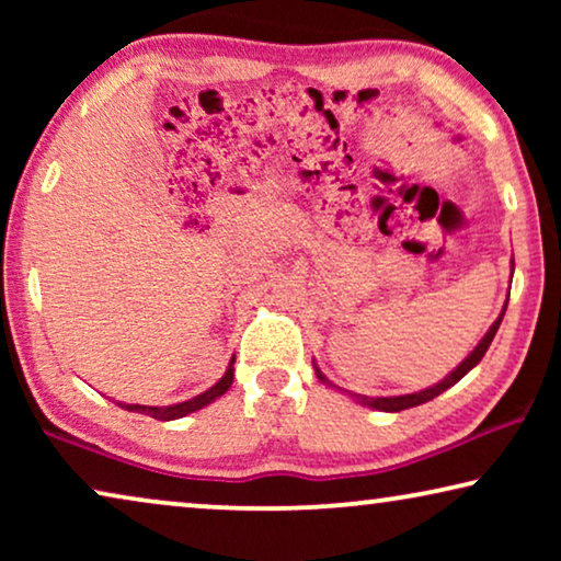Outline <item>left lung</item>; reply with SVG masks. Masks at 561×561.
<instances>
[{
	"label": "left lung",
	"instance_id": "left-lung-1",
	"mask_svg": "<svg viewBox=\"0 0 561 561\" xmlns=\"http://www.w3.org/2000/svg\"><path fill=\"white\" fill-rule=\"evenodd\" d=\"M505 306H508V301H505ZM505 306H503V311H501V317H497L495 321H493V327L488 329L485 332V336H482V340L478 342V347H474L470 355H467L462 363H459L455 370H451L447 378L444 380H439L436 382V386H432V388H426V390H419V393H405V396H390V398H370V396H352V398H357L359 403L363 405H370V409H378V411H388V413H396V411H405V409H413V405H421V403H426V401H432V398H436L439 393H444V390L447 388H451L455 386V382H459L465 378L467 373L472 370L474 365L480 363L482 357H485V352H488V347H490V342H493V336H495V332H497V327H501V321H503V317H505ZM317 367V365H313ZM317 378L324 382V386H332V388H336L332 380L327 378L324 373L319 370L317 367Z\"/></svg>",
	"mask_w": 561,
	"mask_h": 561
}]
</instances>
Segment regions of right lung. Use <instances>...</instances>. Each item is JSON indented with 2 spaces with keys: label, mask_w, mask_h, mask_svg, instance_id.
Segmentation results:
<instances>
[{
  "label": "right lung",
  "mask_w": 561,
  "mask_h": 561,
  "mask_svg": "<svg viewBox=\"0 0 561 561\" xmlns=\"http://www.w3.org/2000/svg\"><path fill=\"white\" fill-rule=\"evenodd\" d=\"M232 365H234V359H232V363H229L227 373L221 375V380L217 382V386H211L209 390H204L202 396H194V398H188V401H183V403H173V405H140V403H117V405H122V409H125V411H137V413H145V416H152V419H158V421H173V419H183V416H188V413H194V411H198V409H204V405H209L211 401H217L219 396H225V393H227L229 386H232V380H234V370H232Z\"/></svg>",
  "instance_id": "obj_1"
}]
</instances>
